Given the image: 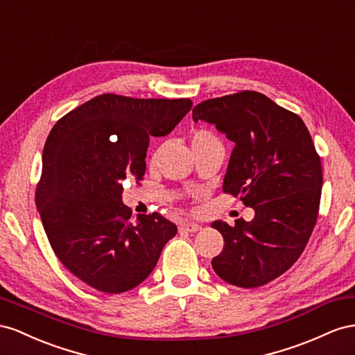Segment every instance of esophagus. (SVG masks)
I'll return each instance as SVG.
<instances>
[{
    "mask_svg": "<svg viewBox=\"0 0 355 355\" xmlns=\"http://www.w3.org/2000/svg\"><path fill=\"white\" fill-rule=\"evenodd\" d=\"M202 229V226L196 225V223H183V225L180 226V232H186V234H196V232H199Z\"/></svg>",
    "mask_w": 355,
    "mask_h": 355,
    "instance_id": "obj_1",
    "label": "esophagus"
}]
</instances>
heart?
I'll list each match as a JSON object with an SVG mask.
<instances>
[{"label": "heart", "instance_id": "obj_1", "mask_svg": "<svg viewBox=\"0 0 355 355\" xmlns=\"http://www.w3.org/2000/svg\"><path fill=\"white\" fill-rule=\"evenodd\" d=\"M217 141H218L217 137L208 129H198L190 137L191 148L202 147V146H207V144H211V143H217Z\"/></svg>", "mask_w": 355, "mask_h": 355}]
</instances>
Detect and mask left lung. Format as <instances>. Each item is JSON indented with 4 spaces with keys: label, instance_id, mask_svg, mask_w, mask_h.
Listing matches in <instances>:
<instances>
[{
    "label": "left lung",
    "instance_id": "obj_1",
    "mask_svg": "<svg viewBox=\"0 0 355 355\" xmlns=\"http://www.w3.org/2000/svg\"><path fill=\"white\" fill-rule=\"evenodd\" d=\"M191 116L234 141L223 191L254 209L251 221L212 223L225 239L212 269L232 286H265L295 265L318 217L322 172L309 130L297 114L250 90L204 101Z\"/></svg>",
    "mask_w": 355,
    "mask_h": 355
}]
</instances>
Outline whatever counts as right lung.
I'll return each instance as SVG.
<instances>
[{
  "label": "right lung",
  "instance_id": "obj_1",
  "mask_svg": "<svg viewBox=\"0 0 355 355\" xmlns=\"http://www.w3.org/2000/svg\"><path fill=\"white\" fill-rule=\"evenodd\" d=\"M193 105L190 99L99 95L50 130L35 204L62 265L87 286L117 295L155 269L177 226L159 212L121 202L123 181L143 180L150 137H165Z\"/></svg>",
  "mask_w": 355,
  "mask_h": 355
}]
</instances>
